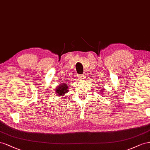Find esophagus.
<instances>
[{"label": "esophagus", "instance_id": "esophagus-1", "mask_svg": "<svg viewBox=\"0 0 150 150\" xmlns=\"http://www.w3.org/2000/svg\"><path fill=\"white\" fill-rule=\"evenodd\" d=\"M79 79H80V80H83V79H84V78H85V76H84V75H79Z\"/></svg>", "mask_w": 150, "mask_h": 150}]
</instances>
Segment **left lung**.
<instances>
[{
    "label": "left lung",
    "instance_id": "left-lung-1",
    "mask_svg": "<svg viewBox=\"0 0 150 150\" xmlns=\"http://www.w3.org/2000/svg\"><path fill=\"white\" fill-rule=\"evenodd\" d=\"M101 89H102V90H100V91H101V92H101V93H102V91H103V90H104V89H102V88H101Z\"/></svg>",
    "mask_w": 150,
    "mask_h": 150
}]
</instances>
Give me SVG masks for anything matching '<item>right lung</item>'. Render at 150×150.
I'll return each instance as SVG.
<instances>
[{"mask_svg": "<svg viewBox=\"0 0 150 150\" xmlns=\"http://www.w3.org/2000/svg\"><path fill=\"white\" fill-rule=\"evenodd\" d=\"M68 83H64L58 85V87L56 89V93L58 96H63L68 92V87L67 86Z\"/></svg>", "mask_w": 150, "mask_h": 150, "instance_id": "add662e5", "label": "right lung"}]
</instances>
